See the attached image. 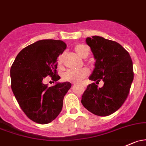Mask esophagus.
I'll use <instances>...</instances> for the list:
<instances>
[{"label":"esophagus","mask_w":146,"mask_h":146,"mask_svg":"<svg viewBox=\"0 0 146 146\" xmlns=\"http://www.w3.org/2000/svg\"><path fill=\"white\" fill-rule=\"evenodd\" d=\"M84 87H86V85H84Z\"/></svg>","instance_id":"1"}]
</instances>
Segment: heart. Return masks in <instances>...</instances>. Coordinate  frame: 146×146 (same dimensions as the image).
Returning a JSON list of instances; mask_svg holds the SVG:
<instances>
[{"instance_id": "obj_1", "label": "heart", "mask_w": 146, "mask_h": 146, "mask_svg": "<svg viewBox=\"0 0 146 146\" xmlns=\"http://www.w3.org/2000/svg\"><path fill=\"white\" fill-rule=\"evenodd\" d=\"M75 51L78 56L82 58H85L89 53V49L87 46L84 45H78L75 47ZM63 61L62 55L59 56L58 59V63L61 64ZM88 69L82 68L80 70H68L63 75V79L66 82H70L72 83H79L82 82L83 79L89 75Z\"/></svg>"}]
</instances>
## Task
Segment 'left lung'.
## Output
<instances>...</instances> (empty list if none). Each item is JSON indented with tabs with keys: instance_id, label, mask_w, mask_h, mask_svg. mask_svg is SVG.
<instances>
[{
	"instance_id": "obj_1",
	"label": "left lung",
	"mask_w": 146,
	"mask_h": 146,
	"mask_svg": "<svg viewBox=\"0 0 146 146\" xmlns=\"http://www.w3.org/2000/svg\"><path fill=\"white\" fill-rule=\"evenodd\" d=\"M86 42L92 52L95 68L89 79L93 82L87 86L81 103L87 110L99 116H108L122 106L134 80L133 64L128 52L115 41L94 36L87 38Z\"/></svg>"
}]
</instances>
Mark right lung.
<instances>
[{
    "instance_id": "add662e5",
    "label": "right lung",
    "mask_w": 146,
    "mask_h": 146,
    "mask_svg": "<svg viewBox=\"0 0 146 146\" xmlns=\"http://www.w3.org/2000/svg\"><path fill=\"white\" fill-rule=\"evenodd\" d=\"M66 45L59 40H41L28 45L17 54L10 69L11 88L21 110L33 122L45 125L60 113L64 96L71 87L68 82L49 87L43 78L57 75V57Z\"/></svg>"
}]
</instances>
